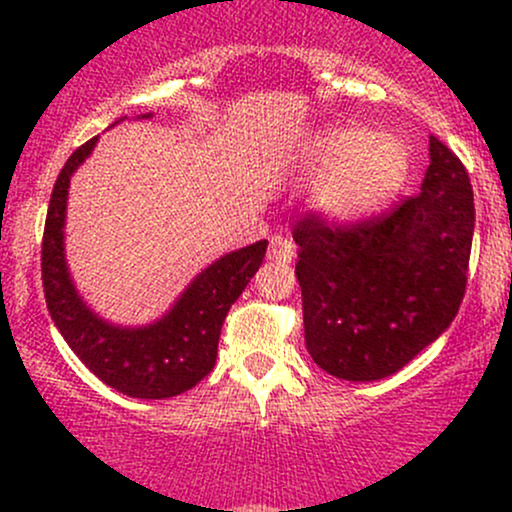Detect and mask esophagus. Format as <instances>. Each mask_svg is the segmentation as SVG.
Masks as SVG:
<instances>
[{
  "label": "esophagus",
  "mask_w": 512,
  "mask_h": 512,
  "mask_svg": "<svg viewBox=\"0 0 512 512\" xmlns=\"http://www.w3.org/2000/svg\"><path fill=\"white\" fill-rule=\"evenodd\" d=\"M267 257L272 262H291L296 257V243L286 236H274L269 240Z\"/></svg>",
  "instance_id": "34e87169"
}]
</instances>
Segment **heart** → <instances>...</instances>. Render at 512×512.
Segmentation results:
<instances>
[{
  "label": "heart",
  "mask_w": 512,
  "mask_h": 512,
  "mask_svg": "<svg viewBox=\"0 0 512 512\" xmlns=\"http://www.w3.org/2000/svg\"><path fill=\"white\" fill-rule=\"evenodd\" d=\"M310 170L322 173L315 185L317 207L334 221H356L395 195L407 158L390 139L339 127L320 134L310 146Z\"/></svg>",
  "instance_id": "b5f03b06"
}]
</instances>
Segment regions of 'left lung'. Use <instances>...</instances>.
I'll return each mask as SVG.
<instances>
[{"label": "left lung", "mask_w": 512, "mask_h": 512, "mask_svg": "<svg viewBox=\"0 0 512 512\" xmlns=\"http://www.w3.org/2000/svg\"><path fill=\"white\" fill-rule=\"evenodd\" d=\"M416 195L356 221L310 211L293 226L305 346L322 370L370 383L450 327L467 289L474 195L464 163L431 137Z\"/></svg>", "instance_id": "left-lung-1"}]
</instances>
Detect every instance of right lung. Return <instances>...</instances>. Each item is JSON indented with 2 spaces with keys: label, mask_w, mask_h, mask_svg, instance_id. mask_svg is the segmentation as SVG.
Masks as SVG:
<instances>
[{
  "label": "right lung",
  "mask_w": 512,
  "mask_h": 512,
  "mask_svg": "<svg viewBox=\"0 0 512 512\" xmlns=\"http://www.w3.org/2000/svg\"><path fill=\"white\" fill-rule=\"evenodd\" d=\"M142 117H151V113ZM96 142L98 137L88 139L67 158L52 187L40 252L45 303L64 342L105 385L139 399L182 395L214 368L223 320L260 269L267 240L228 252L204 269L173 310L154 325L137 330L108 325L93 315L76 293L64 262L62 233L69 178Z\"/></svg>",
  "instance_id": "1"
}]
</instances>
